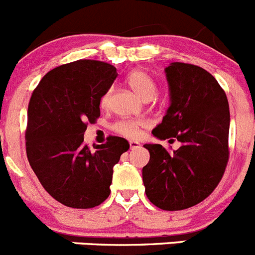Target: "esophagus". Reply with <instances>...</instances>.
<instances>
[{"instance_id":"34e87169","label":"esophagus","mask_w":255,"mask_h":255,"mask_svg":"<svg viewBox=\"0 0 255 255\" xmlns=\"http://www.w3.org/2000/svg\"><path fill=\"white\" fill-rule=\"evenodd\" d=\"M140 146H141V144H140L139 141H135V140H130V147H131L132 150L139 149Z\"/></svg>"}]
</instances>
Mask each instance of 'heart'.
Segmentation results:
<instances>
[{
  "mask_svg": "<svg viewBox=\"0 0 255 255\" xmlns=\"http://www.w3.org/2000/svg\"><path fill=\"white\" fill-rule=\"evenodd\" d=\"M126 82H128L130 89L142 100H151L156 95V84L150 75H147L145 71H141V70L132 71L126 79ZM111 96H113V89L108 90L101 98V108L106 109L110 105ZM115 130L124 136L136 137L140 134V124L132 120L119 121L115 125Z\"/></svg>",
  "mask_w": 255,
  "mask_h": 255,
  "instance_id": "b5f03b06",
  "label": "heart"
}]
</instances>
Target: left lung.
Instances as JSON below:
<instances>
[{"mask_svg": "<svg viewBox=\"0 0 255 255\" xmlns=\"http://www.w3.org/2000/svg\"><path fill=\"white\" fill-rule=\"evenodd\" d=\"M165 75L170 105L152 135L175 137L181 146L170 152L160 144H145L150 160L142 181L155 207L183 210L203 202L222 180L229 157V104L215 77L202 67L173 62Z\"/></svg>", "mask_w": 255, "mask_h": 255, "instance_id": "left-lung-1", "label": "left lung"}]
</instances>
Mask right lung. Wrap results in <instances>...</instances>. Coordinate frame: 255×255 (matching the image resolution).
<instances>
[{
    "mask_svg": "<svg viewBox=\"0 0 255 255\" xmlns=\"http://www.w3.org/2000/svg\"><path fill=\"white\" fill-rule=\"evenodd\" d=\"M118 77L106 62L79 60L51 70L33 90L27 110L26 152L31 168L57 202L89 209L110 195L114 166L130 147L109 136L90 150L87 123L100 116V101Z\"/></svg>",
    "mask_w": 255,
    "mask_h": 255,
    "instance_id": "right-lung-1",
    "label": "right lung"
}]
</instances>
